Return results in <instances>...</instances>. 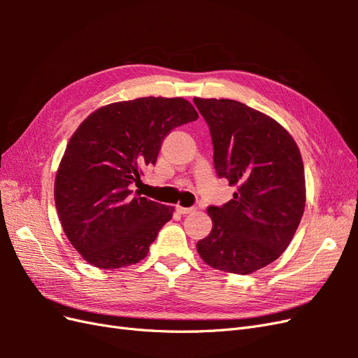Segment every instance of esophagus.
<instances>
[{
    "instance_id": "1",
    "label": "esophagus",
    "mask_w": 358,
    "mask_h": 358,
    "mask_svg": "<svg viewBox=\"0 0 358 358\" xmlns=\"http://www.w3.org/2000/svg\"><path fill=\"white\" fill-rule=\"evenodd\" d=\"M176 210H178L180 215H188V213L196 210V208H182V206L178 204V206H176Z\"/></svg>"
}]
</instances>
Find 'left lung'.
I'll use <instances>...</instances> for the list:
<instances>
[{
    "label": "left lung",
    "instance_id": "left-lung-1",
    "mask_svg": "<svg viewBox=\"0 0 358 358\" xmlns=\"http://www.w3.org/2000/svg\"><path fill=\"white\" fill-rule=\"evenodd\" d=\"M209 127L218 178L237 187L233 199L209 206L213 227L197 242L206 264L249 275L282 254L305 210L300 150L275 119L234 100L194 99Z\"/></svg>",
    "mask_w": 358,
    "mask_h": 358
}]
</instances>
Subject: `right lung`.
Segmentation results:
<instances>
[{
    "label": "right lung",
    "mask_w": 358,
    "mask_h": 358,
    "mask_svg": "<svg viewBox=\"0 0 358 358\" xmlns=\"http://www.w3.org/2000/svg\"><path fill=\"white\" fill-rule=\"evenodd\" d=\"M183 99L145 96L104 106L76 129L55 179L64 233L90 264L119 268L143 259L173 206L134 196L171 129L196 121Z\"/></svg>",
    "instance_id": "add662e5"
}]
</instances>
